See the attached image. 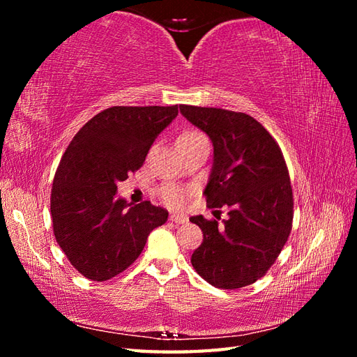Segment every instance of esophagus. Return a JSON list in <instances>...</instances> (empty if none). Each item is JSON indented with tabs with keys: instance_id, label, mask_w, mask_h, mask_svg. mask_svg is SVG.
Segmentation results:
<instances>
[{
	"instance_id": "34e87169",
	"label": "esophagus",
	"mask_w": 357,
	"mask_h": 357,
	"mask_svg": "<svg viewBox=\"0 0 357 357\" xmlns=\"http://www.w3.org/2000/svg\"><path fill=\"white\" fill-rule=\"evenodd\" d=\"M170 221H172V222H174V224H185V222L188 221V218H187V216H184V215H176V213H173V215H170Z\"/></svg>"
}]
</instances>
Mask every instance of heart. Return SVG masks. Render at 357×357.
I'll use <instances>...</instances> for the list:
<instances>
[{"instance_id": "b5f03b06", "label": "heart", "mask_w": 357, "mask_h": 357, "mask_svg": "<svg viewBox=\"0 0 357 357\" xmlns=\"http://www.w3.org/2000/svg\"><path fill=\"white\" fill-rule=\"evenodd\" d=\"M206 139H207L206 135L198 130H185L176 138V146L179 147L192 146V144L206 141ZM159 196H161V199L167 204V206L179 208L185 206L188 201V196H190V192H188L187 188L170 184V185H164L161 190H159Z\"/></svg>"}]
</instances>
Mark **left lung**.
<instances>
[{"instance_id": "left-lung-1", "label": "left lung", "mask_w": 357, "mask_h": 357, "mask_svg": "<svg viewBox=\"0 0 357 357\" xmlns=\"http://www.w3.org/2000/svg\"><path fill=\"white\" fill-rule=\"evenodd\" d=\"M183 115L213 142V167L204 190L208 208L229 218L190 221L204 233L192 265L208 284L236 290L268 271L290 236L293 190L275 138L247 113L179 105Z\"/></svg>"}]
</instances>
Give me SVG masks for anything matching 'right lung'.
<instances>
[{
	"instance_id": "right-lung-1",
	"label": "right lung",
	"mask_w": 357,
	"mask_h": 357,
	"mask_svg": "<svg viewBox=\"0 0 357 357\" xmlns=\"http://www.w3.org/2000/svg\"><path fill=\"white\" fill-rule=\"evenodd\" d=\"M176 115L178 105H115L82 126L66 149L50 195L53 234L84 278L102 282L123 273L169 218L150 201L132 206L115 195Z\"/></svg>"
}]
</instances>
